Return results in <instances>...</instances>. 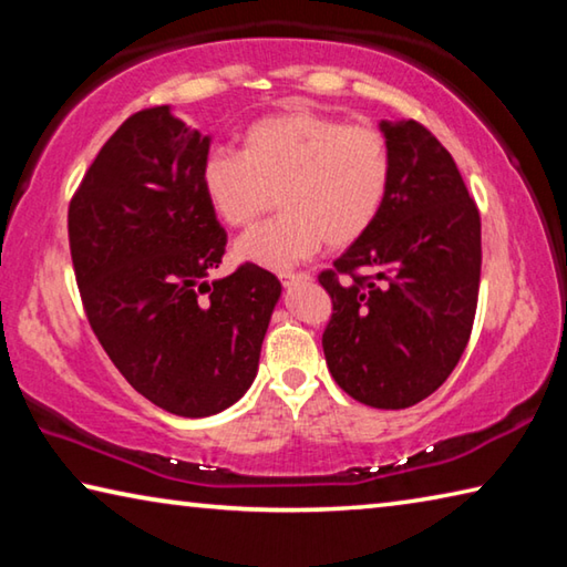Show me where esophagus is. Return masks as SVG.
<instances>
[{"mask_svg":"<svg viewBox=\"0 0 567 567\" xmlns=\"http://www.w3.org/2000/svg\"><path fill=\"white\" fill-rule=\"evenodd\" d=\"M280 280H282V285L285 287H292V285H297V282H307L310 280V275L307 272H285V275H280Z\"/></svg>","mask_w":567,"mask_h":567,"instance_id":"34e87169","label":"esophagus"}]
</instances>
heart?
<instances>
[{"mask_svg":"<svg viewBox=\"0 0 567 567\" xmlns=\"http://www.w3.org/2000/svg\"><path fill=\"white\" fill-rule=\"evenodd\" d=\"M392 152L375 124H344L320 112H282L249 124L243 152H215L203 189L225 225L245 229L280 203L282 217L235 245L243 262L292 270L322 243L350 247L388 203Z\"/></svg>","mask_w":567,"mask_h":567,"instance_id":"1","label":"heart"}]
</instances>
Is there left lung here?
Returning a JSON list of instances; mask_svg holds the SVG:
<instances>
[{
    "instance_id": "8db88e82",
    "label": "left lung",
    "mask_w": 567,
    "mask_h": 567,
    "mask_svg": "<svg viewBox=\"0 0 567 567\" xmlns=\"http://www.w3.org/2000/svg\"><path fill=\"white\" fill-rule=\"evenodd\" d=\"M392 182L378 223L320 272L332 300L322 350L362 405L402 410L455 370L473 332L480 213L455 159L415 120L382 122Z\"/></svg>"
}]
</instances>
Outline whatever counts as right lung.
<instances>
[{"label":"right lung","instance_id":"right-lung-1","mask_svg":"<svg viewBox=\"0 0 567 567\" xmlns=\"http://www.w3.org/2000/svg\"><path fill=\"white\" fill-rule=\"evenodd\" d=\"M209 137L167 104L104 142L66 227L82 305L124 380L157 408L207 417L245 395L282 285L252 262L207 282L227 233L203 189Z\"/></svg>","mask_w":567,"mask_h":567}]
</instances>
